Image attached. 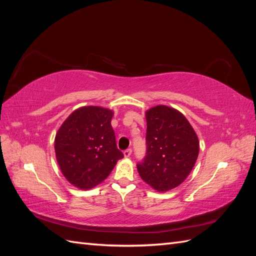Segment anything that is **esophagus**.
<instances>
[{
	"label": "esophagus",
	"instance_id": "1",
	"mask_svg": "<svg viewBox=\"0 0 256 256\" xmlns=\"http://www.w3.org/2000/svg\"><path fill=\"white\" fill-rule=\"evenodd\" d=\"M131 152H132V150H131V148H128L124 152V156H125V158H129L131 156Z\"/></svg>",
	"mask_w": 256,
	"mask_h": 256
}]
</instances>
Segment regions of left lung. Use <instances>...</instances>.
<instances>
[{
  "label": "left lung",
  "instance_id": "1",
  "mask_svg": "<svg viewBox=\"0 0 256 256\" xmlns=\"http://www.w3.org/2000/svg\"><path fill=\"white\" fill-rule=\"evenodd\" d=\"M146 157L138 164L142 180L157 192L178 187L191 173L200 141L186 116L174 108L159 104L146 110Z\"/></svg>",
  "mask_w": 256,
  "mask_h": 256
}]
</instances>
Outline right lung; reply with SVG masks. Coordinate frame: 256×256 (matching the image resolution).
<instances>
[{
    "label": "right lung",
    "mask_w": 256,
    "mask_h": 256,
    "mask_svg": "<svg viewBox=\"0 0 256 256\" xmlns=\"http://www.w3.org/2000/svg\"><path fill=\"white\" fill-rule=\"evenodd\" d=\"M114 112L98 106L74 110L56 134L54 150L62 174L76 188L90 190L110 175L124 157L111 126Z\"/></svg>",
    "instance_id": "obj_1"
}]
</instances>
